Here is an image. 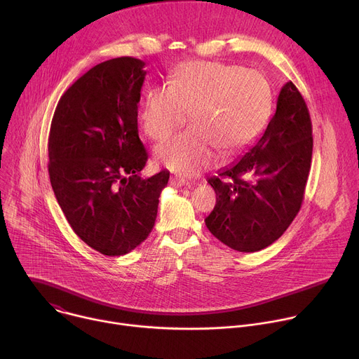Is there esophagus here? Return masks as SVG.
<instances>
[{
	"mask_svg": "<svg viewBox=\"0 0 359 359\" xmlns=\"http://www.w3.org/2000/svg\"><path fill=\"white\" fill-rule=\"evenodd\" d=\"M170 184H172L173 187H183V186L190 187V186H191L190 182H186L184 179H182V177H179V176H172V177H170Z\"/></svg>",
	"mask_w": 359,
	"mask_h": 359,
	"instance_id": "34e87169",
	"label": "esophagus"
}]
</instances>
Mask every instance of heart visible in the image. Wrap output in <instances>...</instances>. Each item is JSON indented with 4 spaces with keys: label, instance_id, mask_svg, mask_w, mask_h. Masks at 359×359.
<instances>
[{
    "label": "heart",
    "instance_id": "heart-1",
    "mask_svg": "<svg viewBox=\"0 0 359 359\" xmlns=\"http://www.w3.org/2000/svg\"><path fill=\"white\" fill-rule=\"evenodd\" d=\"M191 112V128L162 143L156 156L170 170L194 176L243 150L264 129L271 112V90L254 69L210 61L182 64L172 85L146 90L140 121L153 140H165Z\"/></svg>",
    "mask_w": 359,
    "mask_h": 359
}]
</instances>
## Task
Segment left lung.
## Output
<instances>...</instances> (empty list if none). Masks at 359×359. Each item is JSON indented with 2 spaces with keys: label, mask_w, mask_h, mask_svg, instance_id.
<instances>
[{
  "label": "left lung",
  "mask_w": 359,
  "mask_h": 359,
  "mask_svg": "<svg viewBox=\"0 0 359 359\" xmlns=\"http://www.w3.org/2000/svg\"><path fill=\"white\" fill-rule=\"evenodd\" d=\"M311 156L310 112L290 81L280 90L263 136L208 180L217 196L204 219L210 233L241 252L260 251L278 240L301 209Z\"/></svg>",
  "instance_id": "8db88e82"
}]
</instances>
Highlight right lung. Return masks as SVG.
Here are the masks:
<instances>
[{
  "instance_id": "1",
  "label": "right lung",
  "mask_w": 359,
  "mask_h": 359,
  "mask_svg": "<svg viewBox=\"0 0 359 359\" xmlns=\"http://www.w3.org/2000/svg\"><path fill=\"white\" fill-rule=\"evenodd\" d=\"M143 68L132 57L95 65L61 96L48 137L49 180L68 223L111 257L147 238L170 176L140 177L147 162L137 130Z\"/></svg>"
}]
</instances>
